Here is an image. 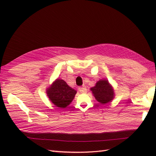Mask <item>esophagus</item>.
Wrapping results in <instances>:
<instances>
[{"instance_id":"obj_1","label":"esophagus","mask_w":156,"mask_h":156,"mask_svg":"<svg viewBox=\"0 0 156 156\" xmlns=\"http://www.w3.org/2000/svg\"><path fill=\"white\" fill-rule=\"evenodd\" d=\"M79 91L80 93H86L87 92V89L86 87H80L79 88Z\"/></svg>"}]
</instances>
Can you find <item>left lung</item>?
<instances>
[{
    "label": "left lung",
    "mask_w": 156,
    "mask_h": 156,
    "mask_svg": "<svg viewBox=\"0 0 156 156\" xmlns=\"http://www.w3.org/2000/svg\"><path fill=\"white\" fill-rule=\"evenodd\" d=\"M90 90L98 102L102 105L107 104L114 98L115 93L112 86L106 79L98 81Z\"/></svg>",
    "instance_id": "8db88e82"
}]
</instances>
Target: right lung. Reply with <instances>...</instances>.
<instances>
[{
  "label": "right lung",
  "mask_w": 156,
  "mask_h": 156,
  "mask_svg": "<svg viewBox=\"0 0 156 156\" xmlns=\"http://www.w3.org/2000/svg\"><path fill=\"white\" fill-rule=\"evenodd\" d=\"M76 92V90L69 87L62 79L55 80L46 91L49 100L59 108L68 107L74 99Z\"/></svg>",
  "instance_id": "1"
}]
</instances>
